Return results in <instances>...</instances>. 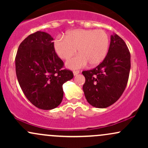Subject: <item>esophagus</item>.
Returning <instances> with one entry per match:
<instances>
[{
    "instance_id": "esophagus-1",
    "label": "esophagus",
    "mask_w": 148,
    "mask_h": 148,
    "mask_svg": "<svg viewBox=\"0 0 148 148\" xmlns=\"http://www.w3.org/2000/svg\"><path fill=\"white\" fill-rule=\"evenodd\" d=\"M79 73H80V72H79V70H74V71H73V74H74V76L77 75V74H79Z\"/></svg>"
}]
</instances>
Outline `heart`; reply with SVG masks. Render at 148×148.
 <instances>
[{
	"label": "heart",
	"mask_w": 148,
	"mask_h": 148,
	"mask_svg": "<svg viewBox=\"0 0 148 148\" xmlns=\"http://www.w3.org/2000/svg\"><path fill=\"white\" fill-rule=\"evenodd\" d=\"M56 53L60 58L69 60L76 53L79 55L67 63V67L76 69L87 65L101 63L109 47V37L103 30L75 29L68 31L64 37H58L53 42Z\"/></svg>",
	"instance_id": "1"
}]
</instances>
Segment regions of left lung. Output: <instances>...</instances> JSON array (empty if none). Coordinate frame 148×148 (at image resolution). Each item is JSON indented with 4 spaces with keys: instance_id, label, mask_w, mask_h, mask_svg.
Listing matches in <instances>:
<instances>
[{
    "instance_id": "1",
    "label": "left lung",
    "mask_w": 148,
    "mask_h": 148,
    "mask_svg": "<svg viewBox=\"0 0 148 148\" xmlns=\"http://www.w3.org/2000/svg\"><path fill=\"white\" fill-rule=\"evenodd\" d=\"M131 55L128 47L118 35H111L106 56L95 68L83 71V86L88 102L97 108H106L118 101L128 82Z\"/></svg>"
}]
</instances>
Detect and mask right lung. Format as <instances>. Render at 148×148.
I'll return each mask as SVG.
<instances>
[{
	"label": "right lung",
	"mask_w": 148,
	"mask_h": 148,
	"mask_svg": "<svg viewBox=\"0 0 148 148\" xmlns=\"http://www.w3.org/2000/svg\"><path fill=\"white\" fill-rule=\"evenodd\" d=\"M53 37L37 31L20 44L15 58L16 74L23 94L43 110L56 108L63 98L62 85L72 79V71L55 51Z\"/></svg>",
	"instance_id": "1"
}]
</instances>
